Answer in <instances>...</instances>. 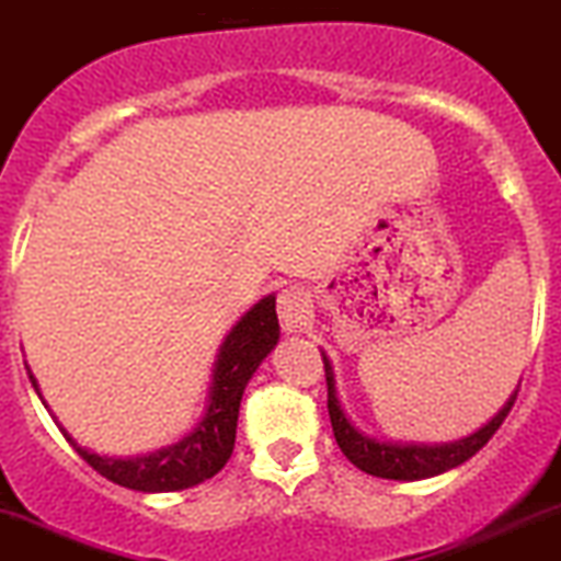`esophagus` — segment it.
<instances>
[{"label": "esophagus", "mask_w": 561, "mask_h": 561, "mask_svg": "<svg viewBox=\"0 0 561 561\" xmlns=\"http://www.w3.org/2000/svg\"><path fill=\"white\" fill-rule=\"evenodd\" d=\"M276 312L285 332H301L312 316V298L301 285L282 287L276 296Z\"/></svg>", "instance_id": "obj_1"}]
</instances>
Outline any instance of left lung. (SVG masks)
<instances>
[{
  "label": "left lung",
  "mask_w": 561,
  "mask_h": 561,
  "mask_svg": "<svg viewBox=\"0 0 561 561\" xmlns=\"http://www.w3.org/2000/svg\"><path fill=\"white\" fill-rule=\"evenodd\" d=\"M323 368H327V387H329L327 407H329V417H332V432H334V439H337L340 451L345 454L348 462L357 465L359 470H365V473L370 476H379V479H396V481L432 479V476L446 473V470L468 462L476 451H481V448L486 446V439L499 432L501 423L506 421V415H510V410L515 407V399H517V390H515L493 421H486L479 432L468 434V437L462 439H454V443H434V446H423V443H385V439L368 437V434L359 432V428L348 421V415H345L343 407H340L337 390H334V370L327 354H323Z\"/></svg>",
  "instance_id": "obj_1"
}]
</instances>
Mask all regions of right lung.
Masks as SVG:
<instances>
[{
	"instance_id": "add662e5",
	"label": "right lung",
	"mask_w": 561,
	"mask_h": 561,
	"mask_svg": "<svg viewBox=\"0 0 561 561\" xmlns=\"http://www.w3.org/2000/svg\"><path fill=\"white\" fill-rule=\"evenodd\" d=\"M276 340H279L276 298L265 296L234 323L232 332L221 343L216 365H213L207 412L198 421V426L174 446L127 459L99 457V454L77 446V439L62 426L60 432L96 473L115 481V484L138 490V493H174V490L202 484L204 479H213L232 457L240 399H243L245 385L260 368V363L274 352ZM30 381L41 396L33 374H30Z\"/></svg>"
}]
</instances>
